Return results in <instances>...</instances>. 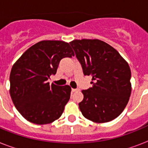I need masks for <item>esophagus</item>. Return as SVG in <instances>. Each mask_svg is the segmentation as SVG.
I'll use <instances>...</instances> for the list:
<instances>
[{
	"label": "esophagus",
	"mask_w": 148,
	"mask_h": 148,
	"mask_svg": "<svg viewBox=\"0 0 148 148\" xmlns=\"http://www.w3.org/2000/svg\"><path fill=\"white\" fill-rule=\"evenodd\" d=\"M77 89H74V88H72L71 89V91L72 92H76V91H77Z\"/></svg>",
	"instance_id": "34e87169"
}]
</instances>
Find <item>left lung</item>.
I'll return each mask as SVG.
<instances>
[{
	"label": "left lung",
	"mask_w": 148,
	"mask_h": 148,
	"mask_svg": "<svg viewBox=\"0 0 148 148\" xmlns=\"http://www.w3.org/2000/svg\"><path fill=\"white\" fill-rule=\"evenodd\" d=\"M81 63L84 75L92 77V87L82 90L79 108L85 118L106 123L126 108L131 93L128 64L110 45L98 39L74 40L69 43Z\"/></svg>",
	"instance_id": "1"
}]
</instances>
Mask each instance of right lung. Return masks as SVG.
Returning <instances> with one entry per match:
<instances>
[{
	"instance_id": "1",
	"label": "right lung",
	"mask_w": 148,
	"mask_h": 148,
	"mask_svg": "<svg viewBox=\"0 0 148 148\" xmlns=\"http://www.w3.org/2000/svg\"><path fill=\"white\" fill-rule=\"evenodd\" d=\"M74 53L62 40H41L27 50L14 64L10 74V95L15 108L28 121L47 124L61 116L68 102L69 85L50 84L60 60Z\"/></svg>"
}]
</instances>
